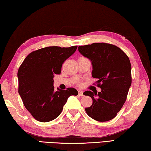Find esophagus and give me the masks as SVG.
I'll return each mask as SVG.
<instances>
[{
    "mask_svg": "<svg viewBox=\"0 0 151 151\" xmlns=\"http://www.w3.org/2000/svg\"><path fill=\"white\" fill-rule=\"evenodd\" d=\"M78 94L80 95V96H83V92H82V91H81V90H79V91H78Z\"/></svg>",
    "mask_w": 151,
    "mask_h": 151,
    "instance_id": "34e87169",
    "label": "esophagus"
}]
</instances>
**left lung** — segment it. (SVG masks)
Here are the masks:
<instances>
[{"label": "left lung", "instance_id": "1", "mask_svg": "<svg viewBox=\"0 0 151 151\" xmlns=\"http://www.w3.org/2000/svg\"><path fill=\"white\" fill-rule=\"evenodd\" d=\"M78 51L92 64V76L97 79L100 92L86 91L83 94L92 98V105L85 110L89 116L99 122L113 119L124 105L131 86L130 59L117 46L94 43L78 47Z\"/></svg>", "mask_w": 151, "mask_h": 151}]
</instances>
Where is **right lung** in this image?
Returning a JSON list of instances; mask_svg holds the SVG:
<instances>
[{
  "instance_id": "right-lung-1",
  "label": "right lung",
  "mask_w": 151,
  "mask_h": 151,
  "mask_svg": "<svg viewBox=\"0 0 151 151\" xmlns=\"http://www.w3.org/2000/svg\"><path fill=\"white\" fill-rule=\"evenodd\" d=\"M78 46L47 47L29 53L19 67V93L26 109L35 119L47 122L59 116L75 88L54 90L53 77L60 74L61 66L75 53Z\"/></svg>"
}]
</instances>
